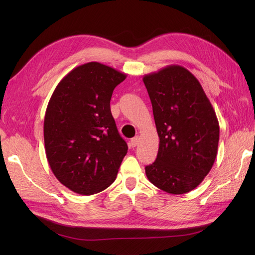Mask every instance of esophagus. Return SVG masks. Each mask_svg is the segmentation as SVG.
<instances>
[{
  "label": "esophagus",
  "mask_w": 255,
  "mask_h": 255,
  "mask_svg": "<svg viewBox=\"0 0 255 255\" xmlns=\"http://www.w3.org/2000/svg\"><path fill=\"white\" fill-rule=\"evenodd\" d=\"M138 141H139V138H138V136L132 138L129 141V146L130 148H135V146L138 144Z\"/></svg>",
  "instance_id": "obj_1"
}]
</instances>
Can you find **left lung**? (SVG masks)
Returning <instances> with one entry per match:
<instances>
[{"mask_svg": "<svg viewBox=\"0 0 255 255\" xmlns=\"http://www.w3.org/2000/svg\"><path fill=\"white\" fill-rule=\"evenodd\" d=\"M142 80L159 137L146 177L169 194H186L204 180L217 156V116L201 84L182 66H167Z\"/></svg>", "mask_w": 255, "mask_h": 255, "instance_id": "left-lung-1", "label": "left lung"}]
</instances>
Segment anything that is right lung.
Instances as JSON below:
<instances>
[{"instance_id":"right-lung-1","label":"right lung","mask_w":255,"mask_h":255,"mask_svg":"<svg viewBox=\"0 0 255 255\" xmlns=\"http://www.w3.org/2000/svg\"><path fill=\"white\" fill-rule=\"evenodd\" d=\"M126 78L91 61L69 72L50 99L45 154L56 179L76 194L89 196L111 186L128 153L110 105L114 89Z\"/></svg>"}]
</instances>
